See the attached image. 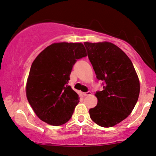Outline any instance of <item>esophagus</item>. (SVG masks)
Returning <instances> with one entry per match:
<instances>
[{"label": "esophagus", "instance_id": "esophagus-1", "mask_svg": "<svg viewBox=\"0 0 156 156\" xmlns=\"http://www.w3.org/2000/svg\"><path fill=\"white\" fill-rule=\"evenodd\" d=\"M83 96H84V97H86V96H90L91 94V91H87V92H84L82 94Z\"/></svg>", "mask_w": 156, "mask_h": 156}]
</instances>
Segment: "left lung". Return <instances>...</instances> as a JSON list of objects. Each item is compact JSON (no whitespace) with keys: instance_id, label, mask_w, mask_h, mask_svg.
Masks as SVG:
<instances>
[{"instance_id":"8db88e82","label":"left lung","mask_w":156,"mask_h":156,"mask_svg":"<svg viewBox=\"0 0 156 156\" xmlns=\"http://www.w3.org/2000/svg\"><path fill=\"white\" fill-rule=\"evenodd\" d=\"M97 77L105 82L104 89L95 94L97 105L89 109L94 122L112 127L121 122L135 107L140 82L133 63L123 51L109 42H84Z\"/></svg>"}]
</instances>
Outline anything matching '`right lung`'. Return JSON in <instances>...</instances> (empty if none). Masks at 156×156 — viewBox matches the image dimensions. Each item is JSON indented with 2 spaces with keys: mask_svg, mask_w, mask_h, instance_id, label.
Segmentation results:
<instances>
[{
  "mask_svg": "<svg viewBox=\"0 0 156 156\" xmlns=\"http://www.w3.org/2000/svg\"><path fill=\"white\" fill-rule=\"evenodd\" d=\"M86 56L82 43L63 42L48 46L35 59L25 91L40 120L57 126L71 119L80 98L67 84L74 63Z\"/></svg>",
  "mask_w": 156,
  "mask_h": 156,
  "instance_id": "1",
  "label": "right lung"
}]
</instances>
